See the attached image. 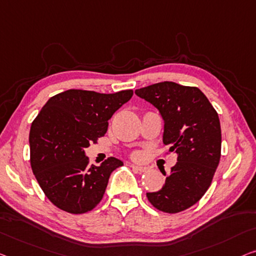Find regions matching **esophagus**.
<instances>
[{"label":"esophagus","mask_w":256,"mask_h":256,"mask_svg":"<svg viewBox=\"0 0 256 256\" xmlns=\"http://www.w3.org/2000/svg\"><path fill=\"white\" fill-rule=\"evenodd\" d=\"M131 168L134 171H136V172H146V171L148 170V168L146 166H136V164H132Z\"/></svg>","instance_id":"34e87169"}]
</instances>
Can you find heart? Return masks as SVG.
Masks as SVG:
<instances>
[{
	"mask_svg": "<svg viewBox=\"0 0 256 256\" xmlns=\"http://www.w3.org/2000/svg\"><path fill=\"white\" fill-rule=\"evenodd\" d=\"M136 156H138V155H136Z\"/></svg>",
	"mask_w": 256,
	"mask_h": 256,
	"instance_id": "obj_1",
	"label": "heart"
}]
</instances>
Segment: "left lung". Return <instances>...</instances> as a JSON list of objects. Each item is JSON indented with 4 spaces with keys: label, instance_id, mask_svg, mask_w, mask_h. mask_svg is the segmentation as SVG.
<instances>
[{
    "label": "left lung",
    "instance_id": "8db88e82",
    "mask_svg": "<svg viewBox=\"0 0 256 256\" xmlns=\"http://www.w3.org/2000/svg\"><path fill=\"white\" fill-rule=\"evenodd\" d=\"M136 94L161 114L163 144L176 152L178 161L163 188L147 193L148 201L164 212L185 210L207 192L218 166L222 144L218 115L198 87L163 82L136 90Z\"/></svg>",
    "mask_w": 256,
    "mask_h": 256
}]
</instances>
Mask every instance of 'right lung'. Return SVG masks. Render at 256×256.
Instances as JSON below:
<instances>
[{"mask_svg": "<svg viewBox=\"0 0 256 256\" xmlns=\"http://www.w3.org/2000/svg\"><path fill=\"white\" fill-rule=\"evenodd\" d=\"M132 95V90L114 94L68 90L49 98L33 120L30 166L57 208L84 214L102 200L110 174L123 162L108 158L101 166H90L84 150L106 134L108 120Z\"/></svg>", "mask_w": 256, "mask_h": 256, "instance_id": "obj_1", "label": "right lung"}]
</instances>
